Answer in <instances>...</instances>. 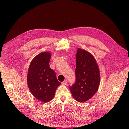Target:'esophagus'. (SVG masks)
<instances>
[{
    "label": "esophagus",
    "mask_w": 129,
    "mask_h": 129,
    "mask_svg": "<svg viewBox=\"0 0 129 129\" xmlns=\"http://www.w3.org/2000/svg\"><path fill=\"white\" fill-rule=\"evenodd\" d=\"M67 82H68V81L67 80H64L62 82V85H66L67 84Z\"/></svg>",
    "instance_id": "obj_1"
}]
</instances>
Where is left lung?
Returning <instances> with one entry per match:
<instances>
[{"label": "left lung", "mask_w": 129, "mask_h": 129, "mask_svg": "<svg viewBox=\"0 0 129 129\" xmlns=\"http://www.w3.org/2000/svg\"><path fill=\"white\" fill-rule=\"evenodd\" d=\"M76 81L70 87L74 98L84 102L97 92L100 82V75L97 61L91 53L78 48L76 55Z\"/></svg>", "instance_id": "obj_1"}]
</instances>
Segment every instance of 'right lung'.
Instances as JSON below:
<instances>
[{
	"mask_svg": "<svg viewBox=\"0 0 129 129\" xmlns=\"http://www.w3.org/2000/svg\"><path fill=\"white\" fill-rule=\"evenodd\" d=\"M51 54L42 52L32 60L28 69L27 83L32 94L36 99L47 103L53 99L57 87L61 84L51 69L49 62Z\"/></svg>",
	"mask_w": 129,
	"mask_h": 129,
	"instance_id": "obj_1",
	"label": "right lung"
}]
</instances>
